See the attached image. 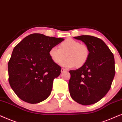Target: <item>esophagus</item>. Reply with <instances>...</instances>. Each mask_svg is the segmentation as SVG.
<instances>
[{
	"label": "esophagus",
	"instance_id": "esophagus-1",
	"mask_svg": "<svg viewBox=\"0 0 122 122\" xmlns=\"http://www.w3.org/2000/svg\"><path fill=\"white\" fill-rule=\"evenodd\" d=\"M66 71V70L64 69V68H62V69H61V72H65V71Z\"/></svg>",
	"mask_w": 122,
	"mask_h": 122
}]
</instances>
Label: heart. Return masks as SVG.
<instances>
[{"label": "heart", "instance_id": "heart-1", "mask_svg": "<svg viewBox=\"0 0 122 122\" xmlns=\"http://www.w3.org/2000/svg\"><path fill=\"white\" fill-rule=\"evenodd\" d=\"M60 49L53 47L49 51V55L52 60L57 64H62L66 68L81 67L85 65L89 59L90 52L87 47L81 44L79 42L69 38L60 45Z\"/></svg>", "mask_w": 122, "mask_h": 122}]
</instances>
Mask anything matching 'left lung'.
<instances>
[{
  "label": "left lung",
  "mask_w": 122,
  "mask_h": 122,
  "mask_svg": "<svg viewBox=\"0 0 122 122\" xmlns=\"http://www.w3.org/2000/svg\"><path fill=\"white\" fill-rule=\"evenodd\" d=\"M74 38L86 45L90 55L83 66L69 71L70 94L77 103L91 105L101 100L110 89L116 72L114 55L101 39L86 35Z\"/></svg>",
  "instance_id": "left-lung-1"
}]
</instances>
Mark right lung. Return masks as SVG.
Returning a JSON list of instances; mask_svg holds the SVG:
<instances>
[{"instance_id":"1","label":"right lung","mask_w":122,"mask_h":122,"mask_svg":"<svg viewBox=\"0 0 122 122\" xmlns=\"http://www.w3.org/2000/svg\"><path fill=\"white\" fill-rule=\"evenodd\" d=\"M64 40L33 33L14 48L8 65L9 82L20 99L36 104L49 97L53 79L60 75L61 69L52 60L49 51Z\"/></svg>"}]
</instances>
